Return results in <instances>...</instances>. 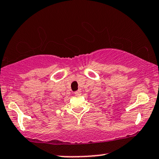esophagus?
I'll use <instances>...</instances> for the list:
<instances>
[{"label":"esophagus","instance_id":"obj_1","mask_svg":"<svg viewBox=\"0 0 159 159\" xmlns=\"http://www.w3.org/2000/svg\"><path fill=\"white\" fill-rule=\"evenodd\" d=\"M74 94H75V95H76V96H80V94H81V91H80V90L76 91V92H74Z\"/></svg>","mask_w":159,"mask_h":159}]
</instances>
